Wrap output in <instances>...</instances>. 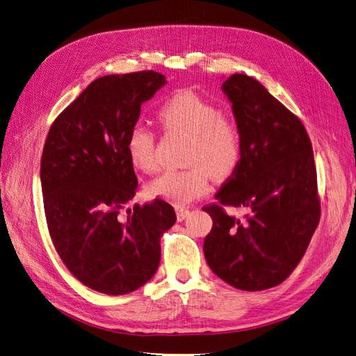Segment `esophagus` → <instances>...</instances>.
<instances>
[{
    "mask_svg": "<svg viewBox=\"0 0 356 356\" xmlns=\"http://www.w3.org/2000/svg\"><path fill=\"white\" fill-rule=\"evenodd\" d=\"M175 209H177V218H178V221L184 220L187 215H188V212H190L188 207H186V204H178Z\"/></svg>",
    "mask_w": 356,
    "mask_h": 356,
    "instance_id": "1",
    "label": "esophagus"
}]
</instances>
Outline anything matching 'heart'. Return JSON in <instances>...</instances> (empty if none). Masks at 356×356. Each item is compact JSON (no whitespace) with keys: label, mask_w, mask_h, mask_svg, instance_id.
Masks as SVG:
<instances>
[{"label":"heart","mask_w":356,"mask_h":356,"mask_svg":"<svg viewBox=\"0 0 356 356\" xmlns=\"http://www.w3.org/2000/svg\"><path fill=\"white\" fill-rule=\"evenodd\" d=\"M159 120L168 132L188 138L184 169L165 170L152 184L153 196L174 203H187L211 188V175L230 177L242 153L241 132L230 117L195 90H178L161 104ZM127 154L132 165L149 174L159 168L156 136L145 126H135L127 136Z\"/></svg>","instance_id":"b5f03b06"}]
</instances>
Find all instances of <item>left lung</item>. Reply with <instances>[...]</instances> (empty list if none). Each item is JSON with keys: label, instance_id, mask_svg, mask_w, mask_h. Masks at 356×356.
Returning <instances> with one entry per match:
<instances>
[{"label": "left lung", "instance_id": "obj_1", "mask_svg": "<svg viewBox=\"0 0 356 356\" xmlns=\"http://www.w3.org/2000/svg\"><path fill=\"white\" fill-rule=\"evenodd\" d=\"M241 132L239 165L203 207L213 221L203 252L212 272L243 291L276 286L303 258L319 218L316 166L300 118L245 74L222 83ZM225 206L245 207L238 219Z\"/></svg>", "mask_w": 356, "mask_h": 356}]
</instances>
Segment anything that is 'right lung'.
Masks as SVG:
<instances>
[{"label": "right lung", "instance_id": "right-lung-1", "mask_svg": "<svg viewBox=\"0 0 356 356\" xmlns=\"http://www.w3.org/2000/svg\"><path fill=\"white\" fill-rule=\"evenodd\" d=\"M166 83L156 71L96 79L50 126L41 190L50 239L62 263L98 293L123 296L152 279L160 238L177 221L161 199L126 209L138 190L127 136L141 105Z\"/></svg>", "mask_w": 356, "mask_h": 356}]
</instances>
